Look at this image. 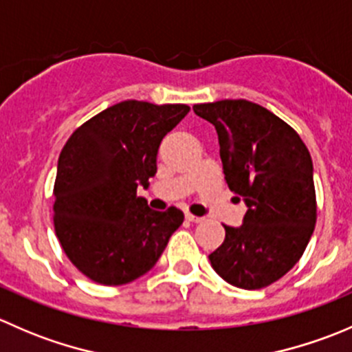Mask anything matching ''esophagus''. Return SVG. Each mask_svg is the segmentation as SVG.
Masks as SVG:
<instances>
[{"label": "esophagus", "mask_w": 352, "mask_h": 352, "mask_svg": "<svg viewBox=\"0 0 352 352\" xmlns=\"http://www.w3.org/2000/svg\"><path fill=\"white\" fill-rule=\"evenodd\" d=\"M186 219H187V221H192V223H201L202 221L201 216H194V214H190V212H186Z\"/></svg>", "instance_id": "obj_1"}]
</instances>
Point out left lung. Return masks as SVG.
Segmentation results:
<instances>
[{
  "mask_svg": "<svg viewBox=\"0 0 352 352\" xmlns=\"http://www.w3.org/2000/svg\"><path fill=\"white\" fill-rule=\"evenodd\" d=\"M216 127L230 190L245 199L240 228L225 226V242L211 255L212 269L230 285L262 289L296 264L317 221L314 165L300 134L248 100L194 105Z\"/></svg>",
  "mask_w": 352,
  "mask_h": 352,
  "instance_id": "8db88e82",
  "label": "left lung"
}]
</instances>
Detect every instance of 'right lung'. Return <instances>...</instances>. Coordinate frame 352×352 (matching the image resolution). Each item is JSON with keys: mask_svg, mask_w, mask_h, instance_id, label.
I'll list each match as a JSON object with an SVG mask.
<instances>
[{"mask_svg": "<svg viewBox=\"0 0 352 352\" xmlns=\"http://www.w3.org/2000/svg\"><path fill=\"white\" fill-rule=\"evenodd\" d=\"M189 110L124 100L66 141L52 190L54 232L71 264L91 281L119 286L146 274L182 225L180 209L153 211L136 192L156 173L165 134Z\"/></svg>", "mask_w": 352, "mask_h": 352, "instance_id": "add662e5", "label": "right lung"}]
</instances>
